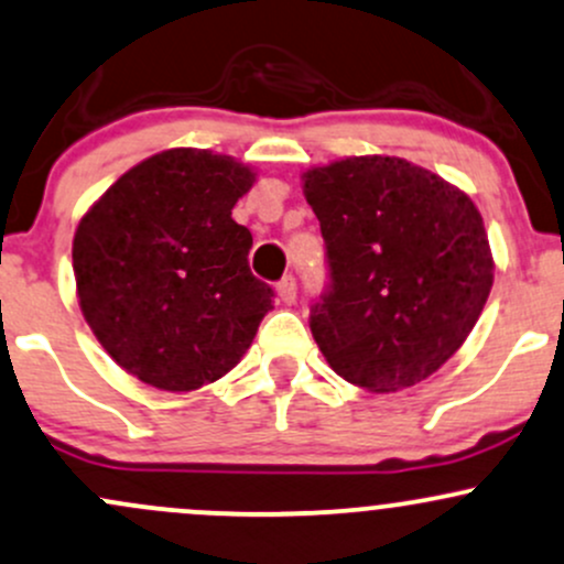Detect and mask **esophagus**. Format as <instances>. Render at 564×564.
I'll return each mask as SVG.
<instances>
[{
  "mask_svg": "<svg viewBox=\"0 0 564 564\" xmlns=\"http://www.w3.org/2000/svg\"><path fill=\"white\" fill-rule=\"evenodd\" d=\"M278 296H281L283 305H294V300H296V281H294L292 275H286L281 283H278Z\"/></svg>",
  "mask_w": 564,
  "mask_h": 564,
  "instance_id": "obj_1",
  "label": "esophagus"
}]
</instances>
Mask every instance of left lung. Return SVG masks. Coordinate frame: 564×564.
Instances as JSON below:
<instances>
[{
    "mask_svg": "<svg viewBox=\"0 0 564 564\" xmlns=\"http://www.w3.org/2000/svg\"><path fill=\"white\" fill-rule=\"evenodd\" d=\"M332 292L311 307L326 364L369 393L417 386L460 350L490 296L495 259L471 197L391 154L302 173Z\"/></svg>",
    "mask_w": 564,
    "mask_h": 564,
    "instance_id": "left-lung-1",
    "label": "left lung"
}]
</instances>
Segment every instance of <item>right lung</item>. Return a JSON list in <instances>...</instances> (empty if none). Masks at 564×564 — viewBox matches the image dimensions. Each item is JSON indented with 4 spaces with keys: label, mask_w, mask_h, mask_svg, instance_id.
Returning a JSON list of instances; mask_svg holds the SVG:
<instances>
[{
    "label": "right lung",
    "mask_w": 564,
    "mask_h": 564,
    "mask_svg": "<svg viewBox=\"0 0 564 564\" xmlns=\"http://www.w3.org/2000/svg\"><path fill=\"white\" fill-rule=\"evenodd\" d=\"M253 182L230 154L173 147L122 173L79 219V311L147 386L197 391L251 348L272 289L251 275L253 240L232 208Z\"/></svg>",
    "instance_id": "1"
}]
</instances>
